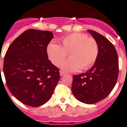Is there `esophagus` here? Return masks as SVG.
I'll list each match as a JSON object with an SVG mask.
<instances>
[{"label":"esophagus","mask_w":127,"mask_h":127,"mask_svg":"<svg viewBox=\"0 0 127 127\" xmlns=\"http://www.w3.org/2000/svg\"><path fill=\"white\" fill-rule=\"evenodd\" d=\"M66 73L64 72H63V71H60V76H64V75H66Z\"/></svg>","instance_id":"esophagus-1"}]
</instances>
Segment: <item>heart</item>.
Masks as SVG:
<instances>
[{
	"label": "heart",
	"mask_w": 127,
	"mask_h": 127,
	"mask_svg": "<svg viewBox=\"0 0 127 127\" xmlns=\"http://www.w3.org/2000/svg\"><path fill=\"white\" fill-rule=\"evenodd\" d=\"M47 56L55 66H59L69 53L70 59L64 62L61 68L74 72L87 70L95 63L98 55V45L95 39L82 33H74L61 39V46L51 42L47 47Z\"/></svg>",
	"instance_id": "b5f03b06"
}]
</instances>
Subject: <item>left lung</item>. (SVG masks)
Instances as JSON below:
<instances>
[{"mask_svg":"<svg viewBox=\"0 0 127 127\" xmlns=\"http://www.w3.org/2000/svg\"><path fill=\"white\" fill-rule=\"evenodd\" d=\"M98 45L95 63L86 73L74 75L72 91L80 102L93 104L109 95L119 74V60L114 46L104 36L88 30Z\"/></svg>","mask_w":127,"mask_h":127,"instance_id":"1","label":"left lung"}]
</instances>
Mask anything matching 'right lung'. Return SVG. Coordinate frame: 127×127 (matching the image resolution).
Masks as SVG:
<instances>
[{
    "label": "right lung",
    "mask_w": 127,
    "mask_h": 127,
    "mask_svg": "<svg viewBox=\"0 0 127 127\" xmlns=\"http://www.w3.org/2000/svg\"><path fill=\"white\" fill-rule=\"evenodd\" d=\"M53 38L47 31L29 29L14 40L6 53L3 72L7 86L24 104L38 107L45 104L60 80L59 69L47 53Z\"/></svg>",
    "instance_id": "1"
}]
</instances>
